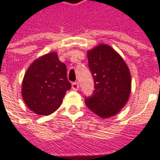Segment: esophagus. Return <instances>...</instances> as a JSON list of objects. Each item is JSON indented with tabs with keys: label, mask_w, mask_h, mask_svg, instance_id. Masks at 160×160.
<instances>
[{
	"label": "esophagus",
	"mask_w": 160,
	"mask_h": 160,
	"mask_svg": "<svg viewBox=\"0 0 160 160\" xmlns=\"http://www.w3.org/2000/svg\"><path fill=\"white\" fill-rule=\"evenodd\" d=\"M79 88H80V86H79L78 82H73V83H72V89L73 91L79 90Z\"/></svg>",
	"instance_id": "esophagus-1"
}]
</instances>
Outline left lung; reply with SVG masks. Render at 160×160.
Here are the masks:
<instances>
[{
    "label": "left lung",
    "mask_w": 160,
    "mask_h": 160,
    "mask_svg": "<svg viewBox=\"0 0 160 160\" xmlns=\"http://www.w3.org/2000/svg\"><path fill=\"white\" fill-rule=\"evenodd\" d=\"M87 57L95 90L86 98V104L101 118L113 117L127 104L130 95L129 69L122 56L107 44L101 43L88 50Z\"/></svg>",
    "instance_id": "obj_1"
}]
</instances>
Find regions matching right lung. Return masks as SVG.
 <instances>
[{
    "label": "right lung",
    "instance_id": "1",
    "mask_svg": "<svg viewBox=\"0 0 160 160\" xmlns=\"http://www.w3.org/2000/svg\"><path fill=\"white\" fill-rule=\"evenodd\" d=\"M70 88L66 65L56 52L48 53L35 60L25 73L22 97L31 111L48 116L60 107Z\"/></svg>",
    "mask_w": 160,
    "mask_h": 160
}]
</instances>
